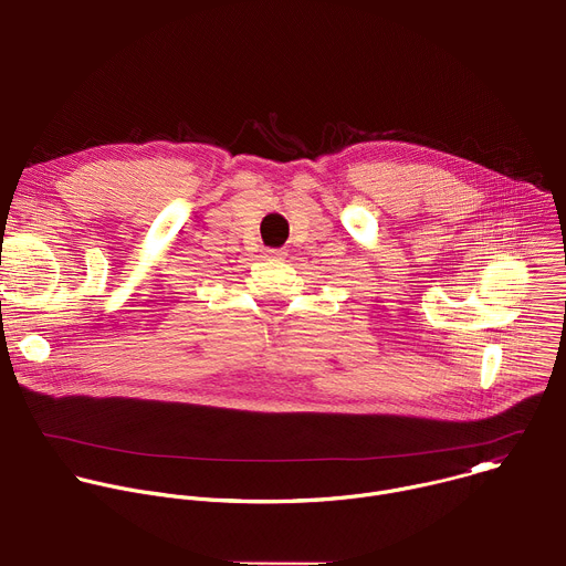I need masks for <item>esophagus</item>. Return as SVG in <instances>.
I'll use <instances>...</instances> for the list:
<instances>
[{
	"label": "esophagus",
	"mask_w": 566,
	"mask_h": 566,
	"mask_svg": "<svg viewBox=\"0 0 566 566\" xmlns=\"http://www.w3.org/2000/svg\"><path fill=\"white\" fill-rule=\"evenodd\" d=\"M284 253L282 251H277V249H266L264 251V258H282Z\"/></svg>",
	"instance_id": "1"
}]
</instances>
